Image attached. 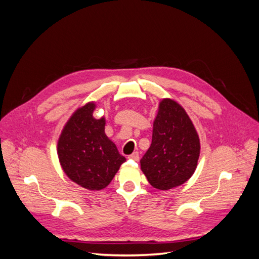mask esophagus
Here are the masks:
<instances>
[{
    "instance_id": "1",
    "label": "esophagus",
    "mask_w": 259,
    "mask_h": 259,
    "mask_svg": "<svg viewBox=\"0 0 259 259\" xmlns=\"http://www.w3.org/2000/svg\"><path fill=\"white\" fill-rule=\"evenodd\" d=\"M128 159L134 160V161H138V160H139V154H138V152H133L131 155H128Z\"/></svg>"
}]
</instances>
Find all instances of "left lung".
Here are the masks:
<instances>
[{
	"instance_id": "1",
	"label": "left lung",
	"mask_w": 259,
	"mask_h": 259,
	"mask_svg": "<svg viewBox=\"0 0 259 259\" xmlns=\"http://www.w3.org/2000/svg\"><path fill=\"white\" fill-rule=\"evenodd\" d=\"M200 139L185 109L163 99L153 122L152 143L140 160L149 184L160 190L183 185L197 168Z\"/></svg>"
}]
</instances>
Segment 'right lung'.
<instances>
[{
  "label": "right lung",
  "instance_id": "1",
  "mask_svg": "<svg viewBox=\"0 0 259 259\" xmlns=\"http://www.w3.org/2000/svg\"><path fill=\"white\" fill-rule=\"evenodd\" d=\"M95 107L89 103L77 109L62 130L57 146L66 175L89 190L106 188L126 161L105 134V117L93 116Z\"/></svg>",
  "mask_w": 259,
  "mask_h": 259
}]
</instances>
